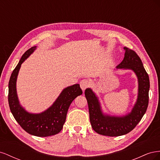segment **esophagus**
I'll return each instance as SVG.
<instances>
[{"mask_svg": "<svg viewBox=\"0 0 160 160\" xmlns=\"http://www.w3.org/2000/svg\"><path fill=\"white\" fill-rule=\"evenodd\" d=\"M89 85V81H88V80H86V79L82 80V81L80 82V87H81V89L83 90V91H84L87 88H88Z\"/></svg>", "mask_w": 160, "mask_h": 160, "instance_id": "34e87169", "label": "esophagus"}]
</instances>
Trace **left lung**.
I'll use <instances>...</instances> for the list:
<instances>
[{
  "instance_id": "left-lung-1",
  "label": "left lung",
  "mask_w": 160,
  "mask_h": 160,
  "mask_svg": "<svg viewBox=\"0 0 160 160\" xmlns=\"http://www.w3.org/2000/svg\"><path fill=\"white\" fill-rule=\"evenodd\" d=\"M123 60L117 69L133 71L138 81V94L133 108L130 113L123 116L105 114L101 109L98 97L91 88L85 89V95L88 101L91 127L100 135L110 137L120 136L133 130L146 112L149 101V79L142 60L137 53L127 47H123Z\"/></svg>"
}]
</instances>
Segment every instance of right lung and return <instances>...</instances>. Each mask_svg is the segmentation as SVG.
Returning a JSON list of instances; mask_svg holds the SVG:
<instances>
[{
	"label": "right lung",
	"mask_w": 160,
	"mask_h": 160,
	"mask_svg": "<svg viewBox=\"0 0 160 160\" xmlns=\"http://www.w3.org/2000/svg\"><path fill=\"white\" fill-rule=\"evenodd\" d=\"M37 49L32 47L27 51L12 72L8 83V104L14 119L21 128L31 135L47 137L59 133L65 122L69 108L77 96L83 93L79 84L69 86L62 91L53 104L40 113L27 111L19 103L17 93V79L22 62Z\"/></svg>",
	"instance_id": "right-lung-1"
}]
</instances>
